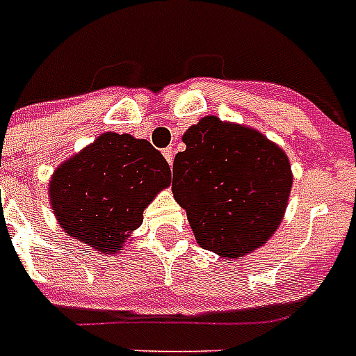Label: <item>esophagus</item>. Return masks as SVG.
Listing matches in <instances>:
<instances>
[{
	"label": "esophagus",
	"mask_w": 356,
	"mask_h": 356,
	"mask_svg": "<svg viewBox=\"0 0 356 356\" xmlns=\"http://www.w3.org/2000/svg\"><path fill=\"white\" fill-rule=\"evenodd\" d=\"M163 155H165V159L168 161V165H172V161H174V149H172V147H166V149L163 151Z\"/></svg>",
	"instance_id": "obj_1"
}]
</instances>
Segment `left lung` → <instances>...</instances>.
Segmentation results:
<instances>
[{
    "mask_svg": "<svg viewBox=\"0 0 356 356\" xmlns=\"http://www.w3.org/2000/svg\"><path fill=\"white\" fill-rule=\"evenodd\" d=\"M174 157L172 193L207 251L238 259L264 245L282 222L289 159L263 134L205 117L184 134Z\"/></svg>",
    "mask_w": 356,
    "mask_h": 356,
    "instance_id": "obj_1",
    "label": "left lung"
}]
</instances>
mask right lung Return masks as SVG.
<instances>
[{"label": "right lung", "mask_w": 356, "mask_h": 356, "mask_svg": "<svg viewBox=\"0 0 356 356\" xmlns=\"http://www.w3.org/2000/svg\"><path fill=\"white\" fill-rule=\"evenodd\" d=\"M170 186V166L149 142L102 134L51 176L53 214L67 236L99 253L122 251L143 209Z\"/></svg>", "instance_id": "1"}]
</instances>
